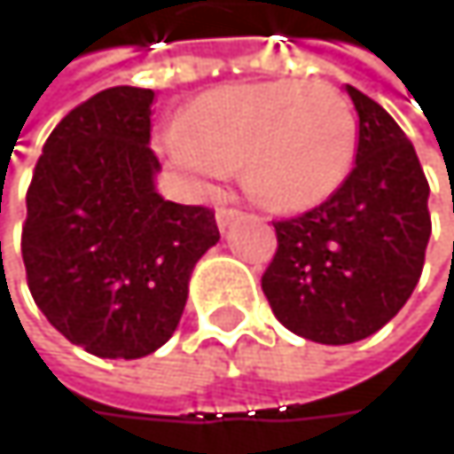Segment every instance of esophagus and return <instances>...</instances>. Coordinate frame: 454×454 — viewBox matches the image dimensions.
<instances>
[{"label": "esophagus", "mask_w": 454, "mask_h": 454, "mask_svg": "<svg viewBox=\"0 0 454 454\" xmlns=\"http://www.w3.org/2000/svg\"><path fill=\"white\" fill-rule=\"evenodd\" d=\"M239 218H241V213H239V210H233V207H221V210H218V215H215V221H218V228H221V231H226V228L231 226L233 221H239Z\"/></svg>", "instance_id": "obj_1"}]
</instances>
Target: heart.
I'll return each instance as SVG.
<instances>
[{
  "instance_id": "1",
  "label": "heart",
  "mask_w": 454,
  "mask_h": 454,
  "mask_svg": "<svg viewBox=\"0 0 454 454\" xmlns=\"http://www.w3.org/2000/svg\"><path fill=\"white\" fill-rule=\"evenodd\" d=\"M357 146L349 102L323 81L233 83L197 97L165 138L168 157L202 178L241 168L247 194L302 213L347 181Z\"/></svg>"
}]
</instances>
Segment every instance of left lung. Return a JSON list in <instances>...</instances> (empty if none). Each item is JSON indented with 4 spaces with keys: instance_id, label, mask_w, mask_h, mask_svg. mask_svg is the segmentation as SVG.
<instances>
[{
    "instance_id": "1",
    "label": "left lung",
    "mask_w": 454,
    "mask_h": 454,
    "mask_svg": "<svg viewBox=\"0 0 454 454\" xmlns=\"http://www.w3.org/2000/svg\"><path fill=\"white\" fill-rule=\"evenodd\" d=\"M357 154L347 181L310 213L278 221L262 276L273 316L320 344H352L403 310L431 236L428 181L395 118L347 86Z\"/></svg>"
}]
</instances>
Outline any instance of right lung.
I'll return each mask as SVG.
<instances>
[{
  "label": "right lung",
  "instance_id": "obj_1",
  "mask_svg": "<svg viewBox=\"0 0 454 454\" xmlns=\"http://www.w3.org/2000/svg\"><path fill=\"white\" fill-rule=\"evenodd\" d=\"M152 89L113 86L49 134L26 197L23 262L34 302L73 344L137 360L184 316L189 278L218 244L215 213L160 197Z\"/></svg>",
  "mask_w": 454,
  "mask_h": 454
}]
</instances>
